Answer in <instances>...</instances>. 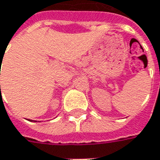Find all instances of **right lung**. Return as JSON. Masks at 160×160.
<instances>
[{
    "instance_id": "1",
    "label": "right lung",
    "mask_w": 160,
    "mask_h": 160,
    "mask_svg": "<svg viewBox=\"0 0 160 160\" xmlns=\"http://www.w3.org/2000/svg\"><path fill=\"white\" fill-rule=\"evenodd\" d=\"M29 120H30V121H33V120H31V119H29ZM34 122H36V121H34Z\"/></svg>"
}]
</instances>
